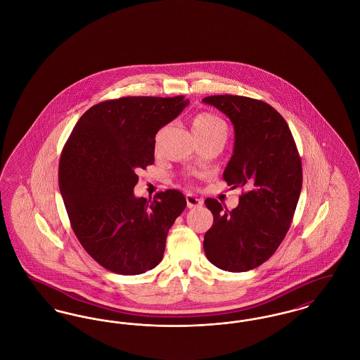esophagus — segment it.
<instances>
[{
  "instance_id": "esophagus-1",
  "label": "esophagus",
  "mask_w": 360,
  "mask_h": 360,
  "mask_svg": "<svg viewBox=\"0 0 360 360\" xmlns=\"http://www.w3.org/2000/svg\"><path fill=\"white\" fill-rule=\"evenodd\" d=\"M186 199H187V206L189 208L200 207L203 205V199L195 196L193 193H187Z\"/></svg>"
}]
</instances>
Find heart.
<instances>
[{
  "instance_id": "heart-1",
  "label": "heart",
  "mask_w": 360,
  "mask_h": 360,
  "mask_svg": "<svg viewBox=\"0 0 360 360\" xmlns=\"http://www.w3.org/2000/svg\"><path fill=\"white\" fill-rule=\"evenodd\" d=\"M192 130L198 141L224 138L226 141L229 126L225 119L212 112H199L192 117Z\"/></svg>"
}]
</instances>
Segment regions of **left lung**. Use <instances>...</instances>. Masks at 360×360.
Instances as JSON below:
<instances>
[{
    "mask_svg": "<svg viewBox=\"0 0 360 360\" xmlns=\"http://www.w3.org/2000/svg\"><path fill=\"white\" fill-rule=\"evenodd\" d=\"M203 101L234 124V153L224 179L244 191L231 211L217 199L205 200L214 215L205 253L224 271L244 272L265 263L291 226L302 189L301 155L283 116L263 100L217 95Z\"/></svg>",
    "mask_w": 360,
    "mask_h": 360,
    "instance_id": "obj_1",
    "label": "left lung"
}]
</instances>
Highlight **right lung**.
<instances>
[{
	"label": "right lung",
	"instance_id": "right-lung-1",
	"mask_svg": "<svg viewBox=\"0 0 360 360\" xmlns=\"http://www.w3.org/2000/svg\"><path fill=\"white\" fill-rule=\"evenodd\" d=\"M188 104L184 96H127L79 117L59 158L58 181L79 244L105 269L139 275L160 264L187 200L167 189L136 199L138 172L154 164L155 134Z\"/></svg>",
	"mask_w": 360,
	"mask_h": 360
}]
</instances>
